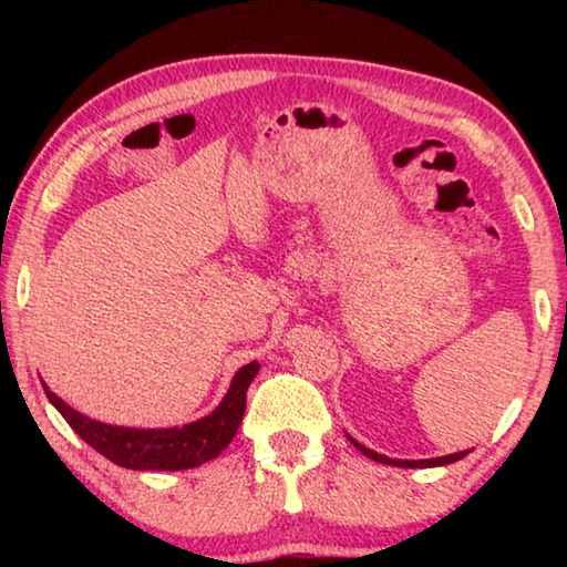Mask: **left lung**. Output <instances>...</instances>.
<instances>
[{"label": "left lung", "mask_w": 567, "mask_h": 567, "mask_svg": "<svg viewBox=\"0 0 567 567\" xmlns=\"http://www.w3.org/2000/svg\"><path fill=\"white\" fill-rule=\"evenodd\" d=\"M348 437H350V435H348ZM350 443H352L354 447H358L362 455L378 460V463H382V465H398V467H435V465H450V463H455V460L465 457V453H467V450H463V453H453V455L433 457V460H392V457H385V455H378L375 450L360 445L358 440H352V437H350Z\"/></svg>", "instance_id": "obj_1"}]
</instances>
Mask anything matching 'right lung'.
<instances>
[{
    "mask_svg": "<svg viewBox=\"0 0 567 567\" xmlns=\"http://www.w3.org/2000/svg\"><path fill=\"white\" fill-rule=\"evenodd\" d=\"M257 370H260L257 362L239 368L225 400L219 402L215 412H209L207 417L197 422H189V425L169 430L104 425V422L84 417L70 405H64L52 390L44 392L52 405L62 412V417L70 422L74 433L97 450L100 455L112 460L114 465L127 470H187L217 457L233 443L245 415L247 388L255 380Z\"/></svg>",
    "mask_w": 567,
    "mask_h": 567,
    "instance_id": "right-lung-1",
    "label": "right lung"
}]
</instances>
